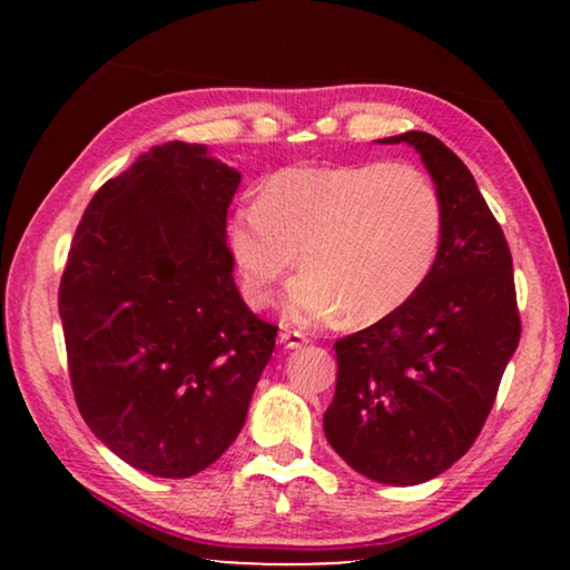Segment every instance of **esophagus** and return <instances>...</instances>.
Returning <instances> with one entry per match:
<instances>
[{"instance_id":"1","label":"esophagus","mask_w":570,"mask_h":570,"mask_svg":"<svg viewBox=\"0 0 570 570\" xmlns=\"http://www.w3.org/2000/svg\"><path fill=\"white\" fill-rule=\"evenodd\" d=\"M278 342H282L286 350H298V346L308 344V336L302 332H282L278 334Z\"/></svg>"}]
</instances>
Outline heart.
Masks as SVG:
<instances>
[{"label": "heart", "mask_w": 570, "mask_h": 570, "mask_svg": "<svg viewBox=\"0 0 570 570\" xmlns=\"http://www.w3.org/2000/svg\"><path fill=\"white\" fill-rule=\"evenodd\" d=\"M442 200L407 163L302 166L268 176L256 204L226 220L246 304L262 308L302 262L282 302L286 322L326 324L350 312L377 322L420 292L438 264Z\"/></svg>", "instance_id": "obj_1"}]
</instances>
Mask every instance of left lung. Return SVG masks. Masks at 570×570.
<instances>
[{
	"label": "left lung",
	"mask_w": 570,
	"mask_h": 570,
	"mask_svg": "<svg viewBox=\"0 0 570 570\" xmlns=\"http://www.w3.org/2000/svg\"><path fill=\"white\" fill-rule=\"evenodd\" d=\"M377 142L420 153L445 226L420 292L334 344L340 370L324 435L360 475L420 485L472 448L518 350L513 258L475 178L445 142L420 130Z\"/></svg>",
	"instance_id": "left-lung-1"
}]
</instances>
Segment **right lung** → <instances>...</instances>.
<instances>
[{
    "instance_id": "right-lung-1",
    "label": "right lung",
    "mask_w": 570,
    "mask_h": 570,
    "mask_svg": "<svg viewBox=\"0 0 570 570\" xmlns=\"http://www.w3.org/2000/svg\"><path fill=\"white\" fill-rule=\"evenodd\" d=\"M240 173L163 142L95 193L60 282L77 407L128 465L190 478L230 448L276 326L234 282L226 216Z\"/></svg>"
}]
</instances>
